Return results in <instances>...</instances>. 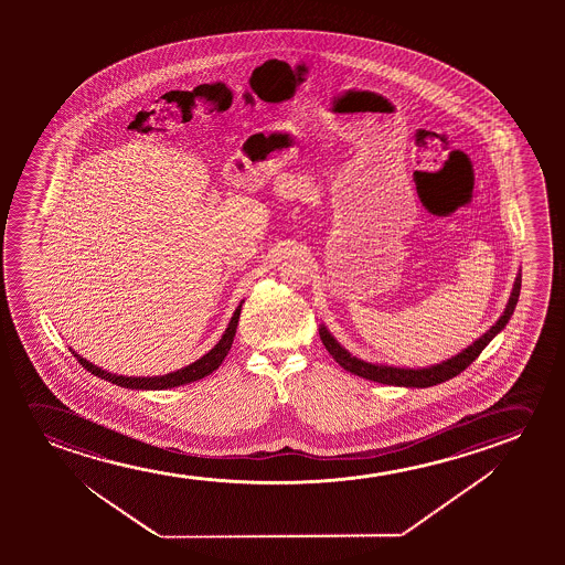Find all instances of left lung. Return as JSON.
Here are the masks:
<instances>
[{"label":"left lung","instance_id":"1","mask_svg":"<svg viewBox=\"0 0 565 565\" xmlns=\"http://www.w3.org/2000/svg\"><path fill=\"white\" fill-rule=\"evenodd\" d=\"M519 291H521V271H519L518 278H515L510 301L505 305V310H503L500 320L484 335H480L479 340L475 341L472 345L461 351L459 355L451 356L448 361L434 364V366H428V369H397V366H386V364L366 363V361H361V359L351 355L348 349L341 348L340 343L333 340L332 333L328 332L324 326H320L318 332H320V340L324 343V348L328 349V353L333 356V361L340 364L341 369L351 372V374H356L361 379L372 380V382H379V384H387V386H436V384H441V382L461 374L482 353V349L487 348L488 343L494 340L498 333L502 332L505 324L510 322L513 310H515V305L519 301Z\"/></svg>","mask_w":565,"mask_h":565}]
</instances>
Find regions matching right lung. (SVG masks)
Returning <instances> with one entry per match:
<instances>
[{
    "label": "right lung",
    "instance_id": "1",
    "mask_svg": "<svg viewBox=\"0 0 565 565\" xmlns=\"http://www.w3.org/2000/svg\"><path fill=\"white\" fill-rule=\"evenodd\" d=\"M239 315L241 305L237 307V309H235V312H233L232 320H230V324H227V328H225L222 340L217 341L216 345L210 349L206 355L201 356L199 361H194L193 364H189V366H185V369L170 372V374H166V376H152V379L117 376V374L102 371V369H98V366H94L93 363H88L86 359L78 356L75 351H73V355L77 356L78 363L83 364L86 371L93 372L94 376L108 380V382H111V384H117V386L131 387V390H168V387L183 386V384H191V382H196V380L209 376V374H212V372L216 371L217 366L222 364L225 355H227V353H230V349H232L233 338H235V332H237V324H239Z\"/></svg>",
    "mask_w": 565,
    "mask_h": 565
}]
</instances>
